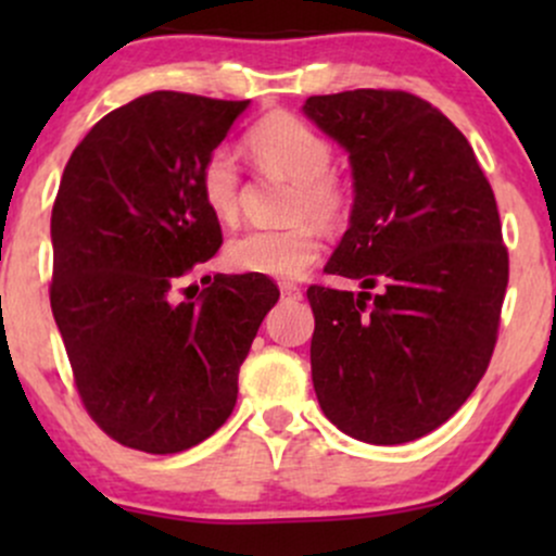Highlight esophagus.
Listing matches in <instances>:
<instances>
[{"label": "esophagus", "instance_id": "1", "mask_svg": "<svg viewBox=\"0 0 556 556\" xmlns=\"http://www.w3.org/2000/svg\"><path fill=\"white\" fill-rule=\"evenodd\" d=\"M279 290H282V298H290V300L303 298V290H300V287L292 285V282H282V285H279Z\"/></svg>", "mask_w": 556, "mask_h": 556}]
</instances>
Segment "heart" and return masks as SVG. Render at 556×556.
<instances>
[{
    "label": "heart",
    "instance_id": "heart-1",
    "mask_svg": "<svg viewBox=\"0 0 556 556\" xmlns=\"http://www.w3.org/2000/svg\"><path fill=\"white\" fill-rule=\"evenodd\" d=\"M245 149L258 167L279 172L295 182L292 219H314L334 227L350 212V188L331 167V143L316 127L290 112H274L245 132ZM198 193L216 219H235L240 208V169L227 149H214L198 167ZM314 222L285 229H248L227 242L225 264L240 274L298 279L321 256Z\"/></svg>",
    "mask_w": 556,
    "mask_h": 556
}]
</instances>
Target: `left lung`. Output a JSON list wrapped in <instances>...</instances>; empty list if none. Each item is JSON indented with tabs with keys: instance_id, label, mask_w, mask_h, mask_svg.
Instances as JSON below:
<instances>
[{
	"instance_id": "8db88e82",
	"label": "left lung",
	"mask_w": 556,
	"mask_h": 556,
	"mask_svg": "<svg viewBox=\"0 0 556 556\" xmlns=\"http://www.w3.org/2000/svg\"><path fill=\"white\" fill-rule=\"evenodd\" d=\"M303 112L348 149L355 177L324 271L363 285L308 287L318 405L361 442H413L460 410L494 353L509 279L494 190L468 138L416 93L311 96Z\"/></svg>"
}]
</instances>
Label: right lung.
Instances as JSON below:
<instances>
[{
  "label": "right lung",
  "mask_w": 556,
  "mask_h": 556,
  "mask_svg": "<svg viewBox=\"0 0 556 556\" xmlns=\"http://www.w3.org/2000/svg\"><path fill=\"white\" fill-rule=\"evenodd\" d=\"M245 106L140 96L91 127L56 190L52 314L83 407L130 450L175 455L225 424L279 298L269 277L216 274L175 300L177 282L222 245L198 167Z\"/></svg>",
  "instance_id": "right-lung-1"
}]
</instances>
